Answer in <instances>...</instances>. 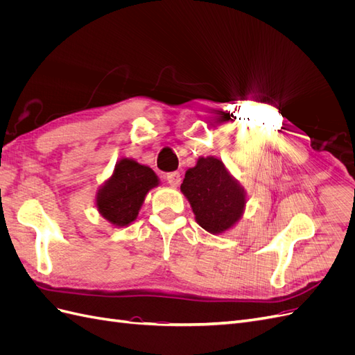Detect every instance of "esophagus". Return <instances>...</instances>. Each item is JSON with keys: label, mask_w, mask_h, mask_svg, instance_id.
Returning <instances> with one entry per match:
<instances>
[{"label": "esophagus", "mask_w": 355, "mask_h": 355, "mask_svg": "<svg viewBox=\"0 0 355 355\" xmlns=\"http://www.w3.org/2000/svg\"><path fill=\"white\" fill-rule=\"evenodd\" d=\"M166 179L168 182V185H171V187H178L182 180L179 171H171V173H167Z\"/></svg>", "instance_id": "34e87169"}]
</instances>
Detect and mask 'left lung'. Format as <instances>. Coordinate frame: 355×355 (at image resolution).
<instances>
[{"instance_id": "left-lung-1", "label": "left lung", "mask_w": 355, "mask_h": 355, "mask_svg": "<svg viewBox=\"0 0 355 355\" xmlns=\"http://www.w3.org/2000/svg\"><path fill=\"white\" fill-rule=\"evenodd\" d=\"M180 191L188 198L200 227L210 234L232 228L245 206L243 187L214 157H201L196 167L185 173Z\"/></svg>"}]
</instances>
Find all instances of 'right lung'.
I'll list each match as a JSON object with an SVG mask.
<instances>
[{
  "mask_svg": "<svg viewBox=\"0 0 355 355\" xmlns=\"http://www.w3.org/2000/svg\"><path fill=\"white\" fill-rule=\"evenodd\" d=\"M158 185L153 168L123 158L116 163L112 176L96 196V206L102 216L116 227H127L141 210L149 189Z\"/></svg>",
  "mask_w": 355,
  "mask_h": 355,
  "instance_id": "right-lung-1",
  "label": "right lung"
}]
</instances>
